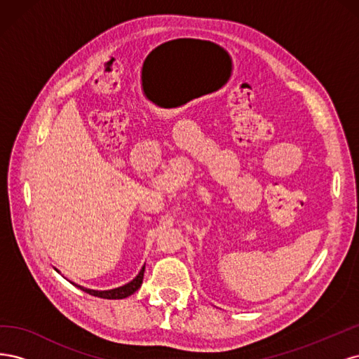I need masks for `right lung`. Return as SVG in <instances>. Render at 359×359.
I'll list each match as a JSON object with an SVG mask.
<instances>
[{"label": "right lung", "instance_id": "1", "mask_svg": "<svg viewBox=\"0 0 359 359\" xmlns=\"http://www.w3.org/2000/svg\"><path fill=\"white\" fill-rule=\"evenodd\" d=\"M144 271H145V266H142L140 273L132 281H130V283H127L121 287L112 289V290H93V289H85L81 286H78V287H81L86 293H90V295H93V297H99V298H104V299H123V298H127L132 295V293H135L140 287V285H142Z\"/></svg>", "mask_w": 359, "mask_h": 359}]
</instances>
